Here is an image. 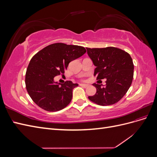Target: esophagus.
Masks as SVG:
<instances>
[{
	"label": "esophagus",
	"mask_w": 157,
	"mask_h": 157,
	"mask_svg": "<svg viewBox=\"0 0 157 157\" xmlns=\"http://www.w3.org/2000/svg\"><path fill=\"white\" fill-rule=\"evenodd\" d=\"M80 86H82L84 88H87L88 86V85L86 84H80Z\"/></svg>",
	"instance_id": "esophagus-1"
}]
</instances>
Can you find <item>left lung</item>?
I'll return each mask as SVG.
<instances>
[{
    "label": "left lung",
    "instance_id": "obj_1",
    "mask_svg": "<svg viewBox=\"0 0 157 157\" xmlns=\"http://www.w3.org/2000/svg\"><path fill=\"white\" fill-rule=\"evenodd\" d=\"M94 65L97 80L106 78V84H93L96 93L88 99L98 105L107 106L117 103L130 88L134 77V63L130 54L115 47L86 48Z\"/></svg>",
    "mask_w": 157,
    "mask_h": 157
}]
</instances>
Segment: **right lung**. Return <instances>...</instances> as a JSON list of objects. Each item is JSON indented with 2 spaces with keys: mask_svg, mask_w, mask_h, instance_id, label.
<instances>
[{
  "mask_svg": "<svg viewBox=\"0 0 157 157\" xmlns=\"http://www.w3.org/2000/svg\"><path fill=\"white\" fill-rule=\"evenodd\" d=\"M86 52L84 47L55 43L45 47L31 59L25 75L27 92L36 105L50 112L58 111L67 106L73 90L78 86L71 81L61 84L56 76L63 74L71 61Z\"/></svg>",
  "mask_w": 157,
  "mask_h": 157,
  "instance_id": "1",
  "label": "right lung"
}]
</instances>
